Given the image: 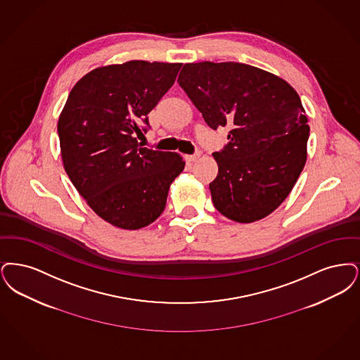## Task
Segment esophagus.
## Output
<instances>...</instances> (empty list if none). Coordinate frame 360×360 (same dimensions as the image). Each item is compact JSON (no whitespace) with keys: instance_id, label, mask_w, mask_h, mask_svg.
<instances>
[{"instance_id":"1","label":"esophagus","mask_w":360,"mask_h":360,"mask_svg":"<svg viewBox=\"0 0 360 360\" xmlns=\"http://www.w3.org/2000/svg\"><path fill=\"white\" fill-rule=\"evenodd\" d=\"M200 156H202V152H196L195 155H188V156H186V158H187L188 161H196Z\"/></svg>"}]
</instances>
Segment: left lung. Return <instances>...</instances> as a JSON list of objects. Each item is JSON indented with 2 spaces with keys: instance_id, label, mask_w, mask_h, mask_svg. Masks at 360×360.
<instances>
[{
  "instance_id": "1",
  "label": "left lung",
  "mask_w": 360,
  "mask_h": 360,
  "mask_svg": "<svg viewBox=\"0 0 360 360\" xmlns=\"http://www.w3.org/2000/svg\"><path fill=\"white\" fill-rule=\"evenodd\" d=\"M180 87L229 143L212 156L219 171L210 184L215 208L239 223L271 214L290 193L307 161L308 118L296 90L243 63H188Z\"/></svg>"
}]
</instances>
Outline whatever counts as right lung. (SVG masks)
Segmentation results:
<instances>
[{"label":"right lung","mask_w":360,"mask_h":360,"mask_svg":"<svg viewBox=\"0 0 360 360\" xmlns=\"http://www.w3.org/2000/svg\"><path fill=\"white\" fill-rule=\"evenodd\" d=\"M181 65L131 60L95 68L74 86L59 117L65 172L95 214L118 229L153 223L184 169L177 153L137 141Z\"/></svg>","instance_id":"add662e5"}]
</instances>
